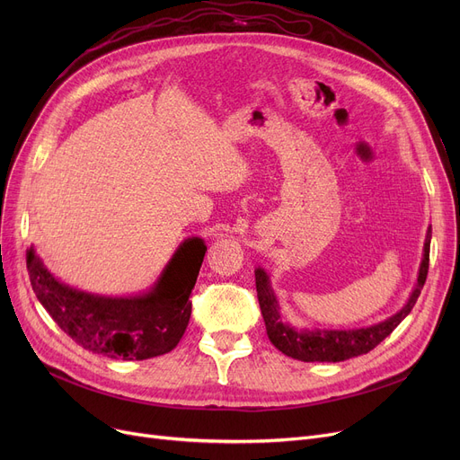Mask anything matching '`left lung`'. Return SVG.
Returning a JSON list of instances; mask_svg holds the SVG:
<instances>
[{"mask_svg":"<svg viewBox=\"0 0 460 460\" xmlns=\"http://www.w3.org/2000/svg\"><path fill=\"white\" fill-rule=\"evenodd\" d=\"M430 236L432 229H427V238L423 244V259L418 272V283L412 295L406 304L382 323L354 328V330H323V328H295L281 317V307L276 298L274 288L270 285L269 274L264 269L255 270V285H257V298L261 305V313L267 326L269 340L272 345L281 350L285 356H291L300 361H345L354 356L367 354L380 341H384L408 315L421 295V288L429 272V250H430Z\"/></svg>","mask_w":460,"mask_h":460,"instance_id":"left-lung-1","label":"left lung"}]
</instances>
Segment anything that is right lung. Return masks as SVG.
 <instances>
[{
    "label": "right lung",
    "mask_w": 460,
    "mask_h": 460,
    "mask_svg": "<svg viewBox=\"0 0 460 460\" xmlns=\"http://www.w3.org/2000/svg\"><path fill=\"white\" fill-rule=\"evenodd\" d=\"M207 246L186 238L156 283L136 296H101L61 283L31 246L26 262L33 293L78 345L111 359H149L173 350L191 315L190 295Z\"/></svg>",
    "instance_id": "add662e5"
}]
</instances>
